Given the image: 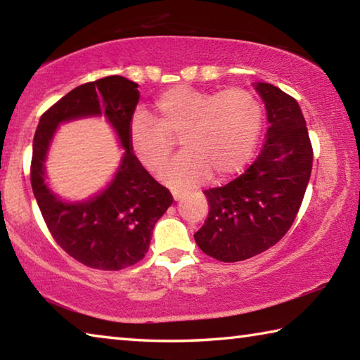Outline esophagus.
<instances>
[{
  "mask_svg": "<svg viewBox=\"0 0 360 360\" xmlns=\"http://www.w3.org/2000/svg\"><path fill=\"white\" fill-rule=\"evenodd\" d=\"M172 193H173V198L176 200V202H179V200L182 198V195H184V192H182V191H178V188H173Z\"/></svg>",
  "mask_w": 360,
  "mask_h": 360,
  "instance_id": "esophagus-1",
  "label": "esophagus"
}]
</instances>
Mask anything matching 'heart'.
I'll use <instances>...</instances> for the list:
<instances>
[{
	"label": "heart",
	"mask_w": 360,
	"mask_h": 360,
	"mask_svg": "<svg viewBox=\"0 0 360 360\" xmlns=\"http://www.w3.org/2000/svg\"><path fill=\"white\" fill-rule=\"evenodd\" d=\"M264 127V105L248 89L206 92L173 87L155 100V120L143 112L130 122V146L138 160L158 173L179 138L184 152L163 169L173 186H192L210 178L229 179L251 160Z\"/></svg>",
	"instance_id": "heart-1"
}]
</instances>
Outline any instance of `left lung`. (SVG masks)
Returning a JSON list of instances; mask_svg holds the SVG:
<instances>
[{
    "mask_svg": "<svg viewBox=\"0 0 360 360\" xmlns=\"http://www.w3.org/2000/svg\"><path fill=\"white\" fill-rule=\"evenodd\" d=\"M270 127L254 163L222 187L205 191L208 217L195 243L210 257L240 262L266 251L288 233L313 168L307 122L290 95L259 82Z\"/></svg>",
    "mask_w": 360,
    "mask_h": 360,
    "instance_id": "obj_1",
    "label": "left lung"
}]
</instances>
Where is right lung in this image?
<instances>
[{"instance_id":"1","label":"right lung","mask_w":360,"mask_h":360,"mask_svg":"<svg viewBox=\"0 0 360 360\" xmlns=\"http://www.w3.org/2000/svg\"><path fill=\"white\" fill-rule=\"evenodd\" d=\"M139 100L138 84L108 76L72 89L41 115L33 139L30 179L36 202L57 245L82 265L115 271L141 260L154 225L173 203L167 187L152 178L130 146V122ZM106 115L126 154L105 193L85 204H63L44 182V160L60 121L84 115Z\"/></svg>"}]
</instances>
